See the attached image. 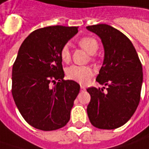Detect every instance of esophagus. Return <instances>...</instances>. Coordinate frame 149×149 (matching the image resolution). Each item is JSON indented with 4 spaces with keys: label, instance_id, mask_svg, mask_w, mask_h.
I'll list each match as a JSON object with an SVG mask.
<instances>
[{
    "label": "esophagus",
    "instance_id": "1",
    "mask_svg": "<svg viewBox=\"0 0 149 149\" xmlns=\"http://www.w3.org/2000/svg\"><path fill=\"white\" fill-rule=\"evenodd\" d=\"M85 90H86L85 87H84V86H81V87H80V91L84 92V91H85Z\"/></svg>",
    "mask_w": 149,
    "mask_h": 149
}]
</instances>
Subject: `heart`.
<instances>
[{"instance_id":"b5f03b06","label":"heart","mask_w":149,"mask_h":149,"mask_svg":"<svg viewBox=\"0 0 149 149\" xmlns=\"http://www.w3.org/2000/svg\"><path fill=\"white\" fill-rule=\"evenodd\" d=\"M79 45L84 49L87 53L89 54H95L96 50L98 49L99 44L98 41L95 38L85 36L81 38L79 40ZM60 58L64 62H68L70 59V54L69 46L67 45H65L61 49H60ZM66 76L70 79H72L74 81H76L78 83L85 84L89 83L91 78L93 77L94 71L91 68L87 66H78L71 65L68 67L65 70Z\"/></svg>"}]
</instances>
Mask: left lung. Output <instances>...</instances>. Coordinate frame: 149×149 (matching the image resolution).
<instances>
[{"label": "left lung", "instance_id": "left-lung-1", "mask_svg": "<svg viewBox=\"0 0 149 149\" xmlns=\"http://www.w3.org/2000/svg\"><path fill=\"white\" fill-rule=\"evenodd\" d=\"M100 38L104 57L96 81L104 90L88 88L89 121L98 129H114L127 123L140 101L143 68L134 45L117 29L106 24L86 27Z\"/></svg>", "mask_w": 149, "mask_h": 149}]
</instances>
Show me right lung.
Segmentation results:
<instances>
[{"instance_id":"add662e5","label":"right lung","mask_w":149,"mask_h":149,"mask_svg":"<svg viewBox=\"0 0 149 149\" xmlns=\"http://www.w3.org/2000/svg\"><path fill=\"white\" fill-rule=\"evenodd\" d=\"M77 33L76 26L44 27L31 33L20 45L12 68L11 92L20 114L36 129L56 130L70 118L80 86L63 79L60 53Z\"/></svg>"}]
</instances>
